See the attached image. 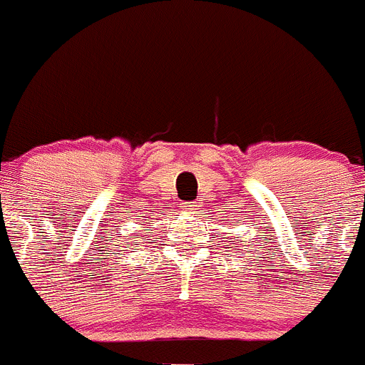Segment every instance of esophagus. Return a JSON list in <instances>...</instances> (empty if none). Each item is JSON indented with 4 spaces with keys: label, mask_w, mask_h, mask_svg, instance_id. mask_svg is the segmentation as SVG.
Returning a JSON list of instances; mask_svg holds the SVG:
<instances>
[{
    "label": "esophagus",
    "mask_w": 365,
    "mask_h": 365,
    "mask_svg": "<svg viewBox=\"0 0 365 365\" xmlns=\"http://www.w3.org/2000/svg\"><path fill=\"white\" fill-rule=\"evenodd\" d=\"M182 210L188 211V213H192V211L195 210V204H193V202H186V204H182Z\"/></svg>",
    "instance_id": "esophagus-1"
}]
</instances>
